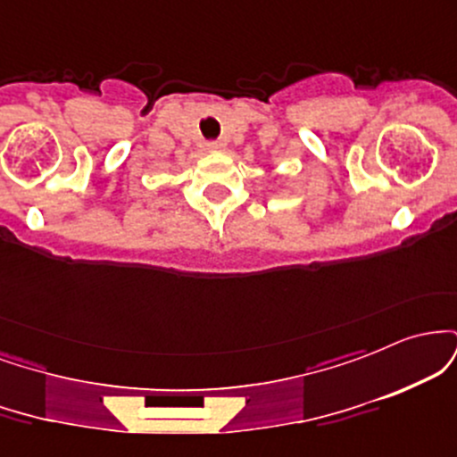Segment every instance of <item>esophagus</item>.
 I'll return each mask as SVG.
<instances>
[{
    "label": "esophagus",
    "mask_w": 457,
    "mask_h": 457,
    "mask_svg": "<svg viewBox=\"0 0 457 457\" xmlns=\"http://www.w3.org/2000/svg\"><path fill=\"white\" fill-rule=\"evenodd\" d=\"M206 148H208V150H221L223 144H221V141H208Z\"/></svg>",
    "instance_id": "1"
}]
</instances>
